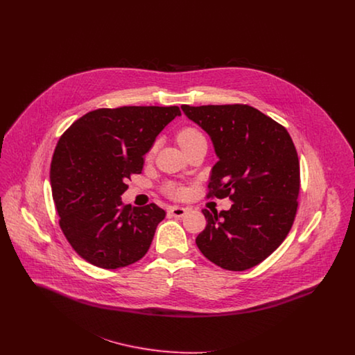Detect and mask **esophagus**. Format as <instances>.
Returning a JSON list of instances; mask_svg holds the SVG:
<instances>
[{"mask_svg":"<svg viewBox=\"0 0 355 355\" xmlns=\"http://www.w3.org/2000/svg\"><path fill=\"white\" fill-rule=\"evenodd\" d=\"M169 213L175 218H182L187 213V209L182 207V206H171L169 209Z\"/></svg>","mask_w":355,"mask_h":355,"instance_id":"obj_1","label":"esophagus"}]
</instances>
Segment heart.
<instances>
[{
	"instance_id": "1",
	"label": "heart",
	"mask_w": 355,
	"mask_h": 355,
	"mask_svg": "<svg viewBox=\"0 0 355 355\" xmlns=\"http://www.w3.org/2000/svg\"><path fill=\"white\" fill-rule=\"evenodd\" d=\"M201 139H205V137H203L202 133L200 130H197L194 128H185L177 135V141H178L180 146L184 150H186L187 148H190L191 145H194L196 142L201 141ZM154 150H155V146L153 148L150 154H153ZM170 193L174 194V196H180L182 193V190L178 186H170Z\"/></svg>"
}]
</instances>
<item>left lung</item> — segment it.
<instances>
[{"mask_svg": "<svg viewBox=\"0 0 355 355\" xmlns=\"http://www.w3.org/2000/svg\"><path fill=\"white\" fill-rule=\"evenodd\" d=\"M210 137L218 162L209 196L230 197L229 210L202 213L196 243L222 269L242 271L266 259L286 238L297 211L300 161L286 129L249 105H182Z\"/></svg>", "mask_w": 355, "mask_h": 355, "instance_id": "1", "label": "left lung"}]
</instances>
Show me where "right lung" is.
<instances>
[{"instance_id": "add662e5", "label": "right lung", "mask_w": 355, "mask_h": 355, "mask_svg": "<svg viewBox=\"0 0 355 355\" xmlns=\"http://www.w3.org/2000/svg\"><path fill=\"white\" fill-rule=\"evenodd\" d=\"M178 106H122L86 113L60 138L51 185L60 226L89 263L117 269L141 259L152 245L164 209L122 205L126 181L141 173L144 155Z\"/></svg>"}]
</instances>
